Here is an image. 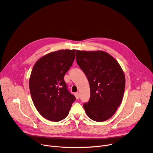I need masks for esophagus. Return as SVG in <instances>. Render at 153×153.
<instances>
[{
  "mask_svg": "<svg viewBox=\"0 0 153 153\" xmlns=\"http://www.w3.org/2000/svg\"><path fill=\"white\" fill-rule=\"evenodd\" d=\"M75 97L76 98V99H80V94L79 93H75Z\"/></svg>",
  "mask_w": 153,
  "mask_h": 153,
  "instance_id": "esophagus-1",
  "label": "esophagus"
}]
</instances>
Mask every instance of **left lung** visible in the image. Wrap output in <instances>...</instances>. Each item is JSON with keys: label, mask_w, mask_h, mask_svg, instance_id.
<instances>
[{"label": "left lung", "mask_w": 153, "mask_h": 153, "mask_svg": "<svg viewBox=\"0 0 153 153\" xmlns=\"http://www.w3.org/2000/svg\"><path fill=\"white\" fill-rule=\"evenodd\" d=\"M76 58L90 85V99L83 103L85 112L94 121L107 120L123 100L124 73L117 61L104 51H76Z\"/></svg>", "instance_id": "left-lung-1"}]
</instances>
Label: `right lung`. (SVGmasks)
<instances>
[{
	"label": "right lung",
	"instance_id": "right-lung-1",
	"mask_svg": "<svg viewBox=\"0 0 153 153\" xmlns=\"http://www.w3.org/2000/svg\"><path fill=\"white\" fill-rule=\"evenodd\" d=\"M75 58V50L49 53L36 62L29 78V90L34 105L45 119L54 122L68 115L75 97L64 80Z\"/></svg>",
	"mask_w": 153,
	"mask_h": 153
}]
</instances>
